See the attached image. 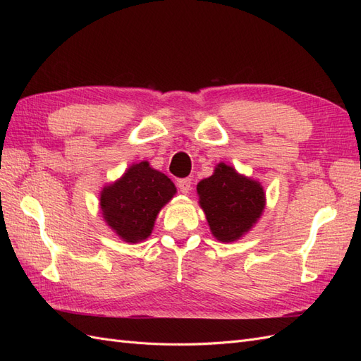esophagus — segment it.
Here are the masks:
<instances>
[{
    "mask_svg": "<svg viewBox=\"0 0 361 361\" xmlns=\"http://www.w3.org/2000/svg\"><path fill=\"white\" fill-rule=\"evenodd\" d=\"M191 179L190 178H185V179H179L178 180V188L182 194H188L191 190Z\"/></svg>",
    "mask_w": 361,
    "mask_h": 361,
    "instance_id": "esophagus-1",
    "label": "esophagus"
}]
</instances>
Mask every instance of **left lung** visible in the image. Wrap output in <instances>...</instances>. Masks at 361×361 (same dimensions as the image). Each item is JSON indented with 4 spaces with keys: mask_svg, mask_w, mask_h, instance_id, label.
<instances>
[{
    "mask_svg": "<svg viewBox=\"0 0 361 361\" xmlns=\"http://www.w3.org/2000/svg\"><path fill=\"white\" fill-rule=\"evenodd\" d=\"M197 194L211 232L221 243L243 238L265 207L262 185L224 162L218 164L212 176L199 182Z\"/></svg>",
    "mask_w": 361,
    "mask_h": 361,
    "instance_id": "obj_1",
    "label": "left lung"
}]
</instances>
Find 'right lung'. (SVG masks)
I'll use <instances>...</instances> for the list:
<instances>
[{
    "mask_svg": "<svg viewBox=\"0 0 361 361\" xmlns=\"http://www.w3.org/2000/svg\"><path fill=\"white\" fill-rule=\"evenodd\" d=\"M174 194L176 187L166 174L141 161L104 187L99 202L102 216L120 239L137 244L150 236L159 211Z\"/></svg>",
    "mask_w": 361,
    "mask_h": 361,
    "instance_id": "1",
    "label": "right lung"
}]
</instances>
